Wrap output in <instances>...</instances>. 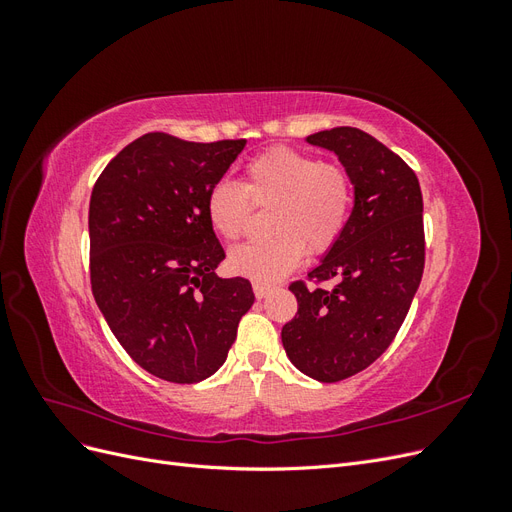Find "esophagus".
Wrapping results in <instances>:
<instances>
[{
  "instance_id": "obj_1",
  "label": "esophagus",
  "mask_w": 512,
  "mask_h": 512,
  "mask_svg": "<svg viewBox=\"0 0 512 512\" xmlns=\"http://www.w3.org/2000/svg\"><path fill=\"white\" fill-rule=\"evenodd\" d=\"M252 288H254L256 299H265L267 294L271 292V288H269V286H265V284H256V282H254V286H252Z\"/></svg>"
}]
</instances>
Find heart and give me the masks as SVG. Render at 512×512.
<instances>
[{"mask_svg": "<svg viewBox=\"0 0 512 512\" xmlns=\"http://www.w3.org/2000/svg\"><path fill=\"white\" fill-rule=\"evenodd\" d=\"M275 209L269 218L273 237L235 247L230 269L256 284H273L299 267L303 256L333 250L348 226L354 188L348 170L322 162L314 153L277 145L245 166L243 185L218 181L205 200L211 228L220 237H243L252 205Z\"/></svg>", "mask_w": 512, "mask_h": 512, "instance_id": "b5f03b06", "label": "heart"}]
</instances>
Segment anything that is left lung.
Here are the masks:
<instances>
[{
	"label": "left lung",
	"mask_w": 512,
	"mask_h": 512,
	"mask_svg": "<svg viewBox=\"0 0 512 512\" xmlns=\"http://www.w3.org/2000/svg\"><path fill=\"white\" fill-rule=\"evenodd\" d=\"M307 143L337 153L354 207L342 239L307 273L314 286H288L299 309L282 344L305 376L339 382L374 363L408 316L425 269L423 194L414 170L359 128L322 130Z\"/></svg>",
	"instance_id": "obj_1"
}]
</instances>
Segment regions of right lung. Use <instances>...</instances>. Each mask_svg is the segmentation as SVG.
I'll use <instances>...</instances> for the list:
<instances>
[{"mask_svg":"<svg viewBox=\"0 0 512 512\" xmlns=\"http://www.w3.org/2000/svg\"><path fill=\"white\" fill-rule=\"evenodd\" d=\"M245 147L149 132L106 164L89 200L91 292L117 342L149 374L209 378L235 344L254 292L215 275L224 250L205 200Z\"/></svg>","mask_w":512,"mask_h":512,"instance_id":"obj_1","label":"right lung"}]
</instances>
